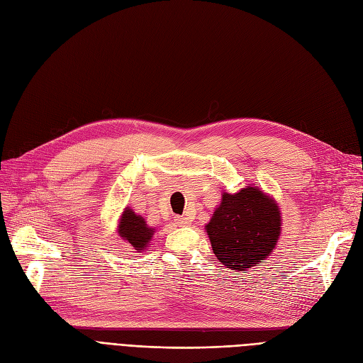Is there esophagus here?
<instances>
[{
	"label": "esophagus",
	"instance_id": "obj_1",
	"mask_svg": "<svg viewBox=\"0 0 363 363\" xmlns=\"http://www.w3.org/2000/svg\"><path fill=\"white\" fill-rule=\"evenodd\" d=\"M177 221H178V225H181V226H189V225H191V218L186 217V216H184V217H177Z\"/></svg>",
	"mask_w": 363,
	"mask_h": 363
}]
</instances>
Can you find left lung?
Wrapping results in <instances>:
<instances>
[{
    "label": "left lung",
    "mask_w": 363,
    "mask_h": 363,
    "mask_svg": "<svg viewBox=\"0 0 363 363\" xmlns=\"http://www.w3.org/2000/svg\"><path fill=\"white\" fill-rule=\"evenodd\" d=\"M205 230L217 259L229 270L245 272L276 249L282 233V213L270 194L249 184L237 193H221Z\"/></svg>",
    "instance_id": "obj_1"
}]
</instances>
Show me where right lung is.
<instances>
[{
	"mask_svg": "<svg viewBox=\"0 0 363 363\" xmlns=\"http://www.w3.org/2000/svg\"><path fill=\"white\" fill-rule=\"evenodd\" d=\"M118 233L121 240L131 244L137 252H143L154 237L155 228L149 226L145 217L135 214L130 206H126L119 218Z\"/></svg>",
	"mask_w": 363,
	"mask_h": 363,
	"instance_id": "add662e5",
	"label": "right lung"
}]
</instances>
